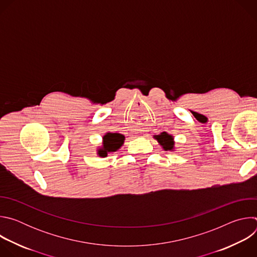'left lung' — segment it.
<instances>
[{
	"label": "left lung",
	"mask_w": 257,
	"mask_h": 257,
	"mask_svg": "<svg viewBox=\"0 0 257 257\" xmlns=\"http://www.w3.org/2000/svg\"><path fill=\"white\" fill-rule=\"evenodd\" d=\"M157 138H158V140H160L161 142L162 139L164 140V144L163 145L162 143V145H164V149H165L166 151H167V150H170V151H171V150L173 149L174 142L172 141V136H170V135H168V134H166V133H163L162 135L157 136Z\"/></svg>",
	"instance_id": "obj_1"
}]
</instances>
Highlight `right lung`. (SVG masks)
Returning <instances> with one entry per match:
<instances>
[{
    "instance_id": "right-lung-1",
    "label": "right lung",
    "mask_w": 257,
    "mask_h": 257,
    "mask_svg": "<svg viewBox=\"0 0 257 257\" xmlns=\"http://www.w3.org/2000/svg\"><path fill=\"white\" fill-rule=\"evenodd\" d=\"M124 142V136L118 133H107L103 137V150H99L100 157H106L108 152H115Z\"/></svg>"
}]
</instances>
